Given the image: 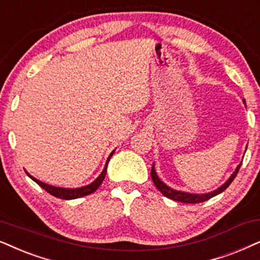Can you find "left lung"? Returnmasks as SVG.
I'll return each mask as SVG.
<instances>
[{
  "mask_svg": "<svg viewBox=\"0 0 260 260\" xmlns=\"http://www.w3.org/2000/svg\"><path fill=\"white\" fill-rule=\"evenodd\" d=\"M241 164H243V162H240V164L238 165V168L235 169L233 175H232L231 177L228 178V181L224 183L223 185H221L219 189L214 190V191H212V192L202 193V195H199V193L183 192V191H178V190H174V189L169 188L168 185L164 184V183H162L160 179H159L157 174H155L154 164L152 165V169H151V177H152V181H153V183H154L155 188H157L159 191H160L165 197H168V199L174 200V201H178V202H183V203H200V202H205V201H208L209 199H212V197L219 195V193L224 191V190H226L228 186H230L231 183L234 181L235 176L238 175L239 169H240Z\"/></svg>",
  "mask_w": 260,
  "mask_h": 260,
  "instance_id": "8db88e82",
  "label": "left lung"
}]
</instances>
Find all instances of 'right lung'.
Returning <instances> with one entry per match:
<instances>
[{"instance_id": "1", "label": "right lung", "mask_w": 260, "mask_h": 260, "mask_svg": "<svg viewBox=\"0 0 260 260\" xmlns=\"http://www.w3.org/2000/svg\"><path fill=\"white\" fill-rule=\"evenodd\" d=\"M114 153V151L110 153V155L107 159V162H106V166L105 169H103L102 174L99 176L98 178L95 179L94 182L91 183V184L86 185V186H82V188H77V189H64V188H57V186H52V185H48V184H45V183L38 181L37 178H34L30 176L28 172H26L27 175H28V177H30L33 179L34 182L37 183L38 185H40L41 188L46 190L48 193H51L52 196L54 197H58V199H63V200H74V199H78V197H83V196H86V195H90V193H92L94 191L98 190V188L100 185L102 184L103 179L106 177V174H107V165H108V161L110 157H112Z\"/></svg>"}]
</instances>
